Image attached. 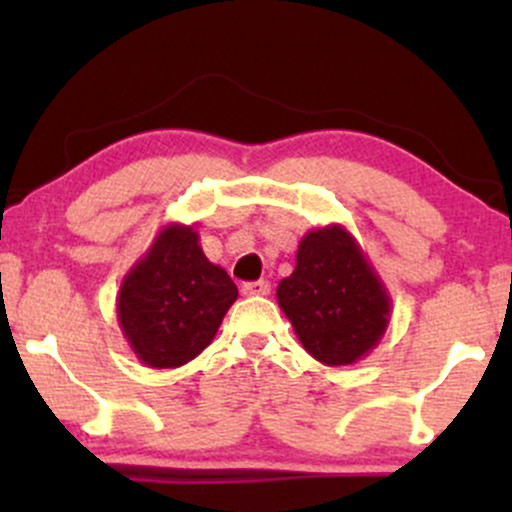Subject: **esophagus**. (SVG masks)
Returning a JSON list of instances; mask_svg holds the SVG:
<instances>
[{"label":"esophagus","mask_w":512,"mask_h":512,"mask_svg":"<svg viewBox=\"0 0 512 512\" xmlns=\"http://www.w3.org/2000/svg\"><path fill=\"white\" fill-rule=\"evenodd\" d=\"M272 291V284L269 281H248V284H243V293L245 296H267V293Z\"/></svg>","instance_id":"1"}]
</instances>
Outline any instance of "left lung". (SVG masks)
<instances>
[{
    "label": "left lung",
    "mask_w": 512,
    "mask_h": 512,
    "mask_svg": "<svg viewBox=\"0 0 512 512\" xmlns=\"http://www.w3.org/2000/svg\"><path fill=\"white\" fill-rule=\"evenodd\" d=\"M281 310L317 361L346 366L378 344L390 298L354 238L332 226L308 233L296 269L276 289Z\"/></svg>",
    "instance_id": "1"
}]
</instances>
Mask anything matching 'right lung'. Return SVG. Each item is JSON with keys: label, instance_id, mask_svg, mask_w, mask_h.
<instances>
[{"label": "right lung", "instance_id": "obj_1", "mask_svg": "<svg viewBox=\"0 0 512 512\" xmlns=\"http://www.w3.org/2000/svg\"><path fill=\"white\" fill-rule=\"evenodd\" d=\"M236 298V284L204 257L197 233L168 226L127 274L117 313L146 366L178 368L207 349Z\"/></svg>", "mask_w": 512, "mask_h": 512}]
</instances>
